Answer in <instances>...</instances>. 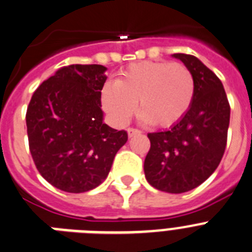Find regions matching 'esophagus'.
Returning <instances> with one entry per match:
<instances>
[{
    "mask_svg": "<svg viewBox=\"0 0 252 252\" xmlns=\"http://www.w3.org/2000/svg\"><path fill=\"white\" fill-rule=\"evenodd\" d=\"M140 133H141V131L137 130V128H133V127H128L127 128L128 137H132V136H135V135H140Z\"/></svg>",
    "mask_w": 252,
    "mask_h": 252,
    "instance_id": "esophagus-1",
    "label": "esophagus"
}]
</instances>
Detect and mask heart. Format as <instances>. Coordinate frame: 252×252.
Here are the masks:
<instances>
[{"label":"heart","instance_id":"b5f03b06","mask_svg":"<svg viewBox=\"0 0 252 252\" xmlns=\"http://www.w3.org/2000/svg\"><path fill=\"white\" fill-rule=\"evenodd\" d=\"M195 82L184 64L139 62L107 82L101 98L104 111L119 125H126L137 110L140 119L169 127L183 119L194 99Z\"/></svg>","mask_w":252,"mask_h":252}]
</instances>
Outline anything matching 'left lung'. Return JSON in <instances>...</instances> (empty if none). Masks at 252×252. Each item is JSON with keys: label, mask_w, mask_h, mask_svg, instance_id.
Instances as JSON below:
<instances>
[{"label": "left lung", "mask_w": 252, "mask_h": 252, "mask_svg": "<svg viewBox=\"0 0 252 252\" xmlns=\"http://www.w3.org/2000/svg\"><path fill=\"white\" fill-rule=\"evenodd\" d=\"M192 72L193 103L169 130L148 133L150 150L144 171L154 188L166 193L188 192L201 186L223 157L230 125V104L222 82L193 55L173 54Z\"/></svg>", "instance_id": "1"}]
</instances>
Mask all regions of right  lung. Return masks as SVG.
<instances>
[{"label": "right lung", "mask_w": 252, "mask_h": 252, "mask_svg": "<svg viewBox=\"0 0 252 252\" xmlns=\"http://www.w3.org/2000/svg\"><path fill=\"white\" fill-rule=\"evenodd\" d=\"M106 66L73 64L40 84L26 112L29 146L46 182L68 193L94 189L107 178L127 132L103 122Z\"/></svg>", "instance_id": "right-lung-1"}]
</instances>
